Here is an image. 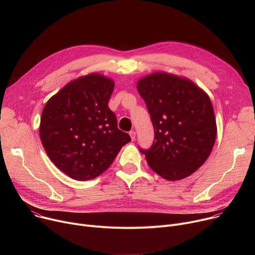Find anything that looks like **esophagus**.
Returning a JSON list of instances; mask_svg holds the SVG:
<instances>
[{
  "instance_id": "esophagus-1",
  "label": "esophagus",
  "mask_w": 255,
  "mask_h": 255,
  "mask_svg": "<svg viewBox=\"0 0 255 255\" xmlns=\"http://www.w3.org/2000/svg\"><path fill=\"white\" fill-rule=\"evenodd\" d=\"M129 135H130V137H131L132 141H133V140H135V137H136V132H135L134 130L130 131V132H129Z\"/></svg>"
}]
</instances>
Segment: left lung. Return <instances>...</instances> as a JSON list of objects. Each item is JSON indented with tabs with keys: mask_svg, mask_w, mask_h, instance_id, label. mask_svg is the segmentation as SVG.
<instances>
[{
	"mask_svg": "<svg viewBox=\"0 0 255 255\" xmlns=\"http://www.w3.org/2000/svg\"><path fill=\"white\" fill-rule=\"evenodd\" d=\"M154 128L152 146L140 152L167 180L194 173L209 157L217 135L209 96L191 80L157 71L137 82Z\"/></svg>",
	"mask_w": 255,
	"mask_h": 255,
	"instance_id": "8db88e82",
	"label": "left lung"
}]
</instances>
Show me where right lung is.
<instances>
[{"instance_id": "right-lung-1", "label": "right lung", "mask_w": 255, "mask_h": 255, "mask_svg": "<svg viewBox=\"0 0 255 255\" xmlns=\"http://www.w3.org/2000/svg\"><path fill=\"white\" fill-rule=\"evenodd\" d=\"M115 83L89 74L66 84L43 108L39 135L54 165L69 177L89 180L112 164L130 136L119 130L108 106Z\"/></svg>"}]
</instances>
